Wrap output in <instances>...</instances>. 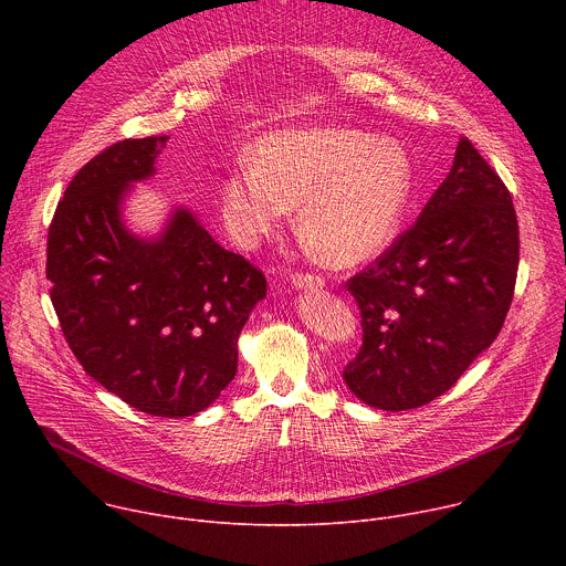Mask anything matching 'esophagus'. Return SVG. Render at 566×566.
Wrapping results in <instances>:
<instances>
[{
	"instance_id": "1",
	"label": "esophagus",
	"mask_w": 566,
	"mask_h": 566,
	"mask_svg": "<svg viewBox=\"0 0 566 566\" xmlns=\"http://www.w3.org/2000/svg\"><path fill=\"white\" fill-rule=\"evenodd\" d=\"M291 284L295 289H313V291H317V289L325 286V280L317 277V275H311V273H295V275H291Z\"/></svg>"
}]
</instances>
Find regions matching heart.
I'll list each match as a JSON object with an SVG mask.
<instances>
[{"instance_id":"obj_1","label":"heart","mask_w":566,"mask_h":566,"mask_svg":"<svg viewBox=\"0 0 566 566\" xmlns=\"http://www.w3.org/2000/svg\"><path fill=\"white\" fill-rule=\"evenodd\" d=\"M221 181V214L241 247L297 206V234L319 262L349 266L391 239L412 188L410 158L389 138L349 127L280 129Z\"/></svg>"}]
</instances>
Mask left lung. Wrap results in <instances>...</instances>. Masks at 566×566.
<instances>
[{
  "instance_id": "1",
  "label": "left lung",
  "mask_w": 566,
  "mask_h": 566,
  "mask_svg": "<svg viewBox=\"0 0 566 566\" xmlns=\"http://www.w3.org/2000/svg\"><path fill=\"white\" fill-rule=\"evenodd\" d=\"M517 264L511 192L461 136L450 175L419 219L345 284L363 327L343 371L349 389L391 412L446 394L502 332Z\"/></svg>"
}]
</instances>
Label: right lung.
<instances>
[{
    "label": "right lung",
    "mask_w": 566,
    "mask_h": 566,
    "mask_svg": "<svg viewBox=\"0 0 566 566\" xmlns=\"http://www.w3.org/2000/svg\"><path fill=\"white\" fill-rule=\"evenodd\" d=\"M170 136L125 138L80 168L46 239V280L77 363L127 406L184 419L237 371V340L266 277L179 210L156 241L129 234L120 199Z\"/></svg>",
    "instance_id": "right-lung-1"
}]
</instances>
